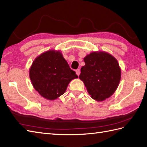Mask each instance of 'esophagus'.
<instances>
[{
  "label": "esophagus",
  "instance_id": "esophagus-1",
  "mask_svg": "<svg viewBox=\"0 0 147 147\" xmlns=\"http://www.w3.org/2000/svg\"><path fill=\"white\" fill-rule=\"evenodd\" d=\"M76 74H77L78 76L80 75V69H78L76 70Z\"/></svg>",
  "mask_w": 147,
  "mask_h": 147
}]
</instances>
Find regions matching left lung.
<instances>
[{"mask_svg": "<svg viewBox=\"0 0 147 147\" xmlns=\"http://www.w3.org/2000/svg\"><path fill=\"white\" fill-rule=\"evenodd\" d=\"M83 59L85 65L81 68L80 79L93 100H105L114 94L121 81L117 60L104 51L92 52Z\"/></svg>", "mask_w": 147, "mask_h": 147, "instance_id": "8db88e82", "label": "left lung"}]
</instances>
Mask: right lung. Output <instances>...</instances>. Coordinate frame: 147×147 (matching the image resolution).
<instances>
[{
  "label": "right lung",
  "mask_w": 147,
  "mask_h": 147,
  "mask_svg": "<svg viewBox=\"0 0 147 147\" xmlns=\"http://www.w3.org/2000/svg\"><path fill=\"white\" fill-rule=\"evenodd\" d=\"M29 75L33 88L49 100L63 95L69 83L78 78L59 50H49L37 56L30 68Z\"/></svg>",
  "instance_id": "add662e5"
}]
</instances>
